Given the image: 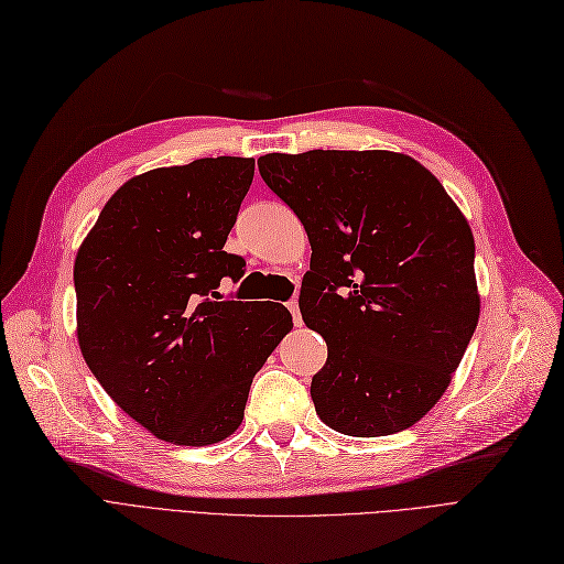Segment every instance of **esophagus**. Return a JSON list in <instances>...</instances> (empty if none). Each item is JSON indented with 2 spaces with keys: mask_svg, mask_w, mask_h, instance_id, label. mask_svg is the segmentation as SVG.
Masks as SVG:
<instances>
[{
  "mask_svg": "<svg viewBox=\"0 0 564 564\" xmlns=\"http://www.w3.org/2000/svg\"><path fill=\"white\" fill-rule=\"evenodd\" d=\"M286 307H289V313H291V317H294V324L296 326H301V307H299V301H289L286 303Z\"/></svg>",
  "mask_w": 564,
  "mask_h": 564,
  "instance_id": "1",
  "label": "esophagus"
}]
</instances>
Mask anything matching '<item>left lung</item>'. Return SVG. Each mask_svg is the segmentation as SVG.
<instances>
[{"mask_svg": "<svg viewBox=\"0 0 564 564\" xmlns=\"http://www.w3.org/2000/svg\"><path fill=\"white\" fill-rule=\"evenodd\" d=\"M259 172L313 247L301 315L328 347L310 384L319 420L361 438L408 430L448 390L476 332L469 221L397 151L265 153Z\"/></svg>", "mask_w": 564, "mask_h": 564, "instance_id": "left-lung-1", "label": "left lung"}]
</instances>
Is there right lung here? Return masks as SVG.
I'll use <instances>...</instances> for the list:
<instances>
[{
	"mask_svg": "<svg viewBox=\"0 0 564 564\" xmlns=\"http://www.w3.org/2000/svg\"><path fill=\"white\" fill-rule=\"evenodd\" d=\"M254 159H200L128 180L76 251V338L113 403L174 445L245 417L251 380L291 332L280 303L215 301L245 259L224 251Z\"/></svg>",
	"mask_w": 564,
	"mask_h": 564,
	"instance_id": "1",
	"label": "right lung"
}]
</instances>
